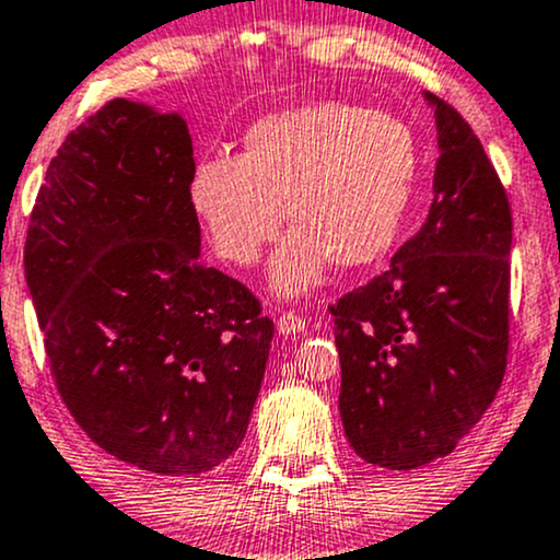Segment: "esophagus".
Masks as SVG:
<instances>
[{
    "label": "esophagus",
    "mask_w": 560,
    "mask_h": 560,
    "mask_svg": "<svg viewBox=\"0 0 560 560\" xmlns=\"http://www.w3.org/2000/svg\"><path fill=\"white\" fill-rule=\"evenodd\" d=\"M278 330L282 336H301V332L306 330V319L293 312H282L278 317Z\"/></svg>",
    "instance_id": "esophagus-1"
}]
</instances>
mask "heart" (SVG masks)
Instances as JSON below:
<instances>
[{
	"label": "heart",
	"instance_id": "b5f03b06",
	"mask_svg": "<svg viewBox=\"0 0 560 560\" xmlns=\"http://www.w3.org/2000/svg\"><path fill=\"white\" fill-rule=\"evenodd\" d=\"M416 172V140L397 116L312 103L256 121L237 159H200L187 192L213 250L237 267L278 237L285 203L293 232L272 261V288L299 296L330 261L364 267L394 246Z\"/></svg>",
	"mask_w": 560,
	"mask_h": 560
}]
</instances>
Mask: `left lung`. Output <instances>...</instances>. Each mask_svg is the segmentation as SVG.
Returning a JSON list of instances; mask_svg holds the SVG:
<instances>
[{
	"mask_svg": "<svg viewBox=\"0 0 560 560\" xmlns=\"http://www.w3.org/2000/svg\"><path fill=\"white\" fill-rule=\"evenodd\" d=\"M439 131L433 203L392 267L330 306L343 431L362 460L412 470L450 455L508 364L513 219L479 137L425 92Z\"/></svg>",
	"mask_w": 560,
	"mask_h": 560,
	"instance_id": "obj_1",
	"label": "left lung"
}]
</instances>
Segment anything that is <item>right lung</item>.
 <instances>
[{"label":"right lung","instance_id":"obj_1","mask_svg":"<svg viewBox=\"0 0 560 560\" xmlns=\"http://www.w3.org/2000/svg\"><path fill=\"white\" fill-rule=\"evenodd\" d=\"M192 166L179 113L110 100L49 161L23 254L68 412L161 476L241 447L275 336L259 299L200 261Z\"/></svg>","mask_w":560,"mask_h":560}]
</instances>
